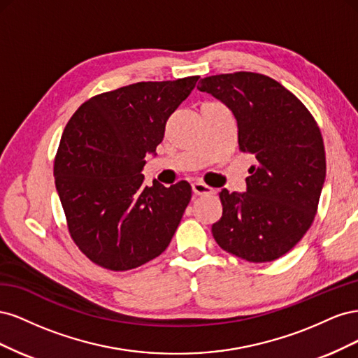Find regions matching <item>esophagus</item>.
I'll return each instance as SVG.
<instances>
[{"mask_svg":"<svg viewBox=\"0 0 358 358\" xmlns=\"http://www.w3.org/2000/svg\"><path fill=\"white\" fill-rule=\"evenodd\" d=\"M192 192L196 194V196H206V194H213V188L208 187L206 183L197 180L192 183Z\"/></svg>","mask_w":358,"mask_h":358,"instance_id":"34e87169","label":"esophagus"}]
</instances>
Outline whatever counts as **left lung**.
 I'll return each mask as SVG.
<instances>
[{
	"label": "left lung",
	"instance_id": "1",
	"mask_svg": "<svg viewBox=\"0 0 358 358\" xmlns=\"http://www.w3.org/2000/svg\"><path fill=\"white\" fill-rule=\"evenodd\" d=\"M197 88L233 112L239 149L257 159L246 192H220L222 216L212 234L224 251L246 262H273L315 218L326 179L320 128L294 94L264 74L209 76Z\"/></svg>",
	"mask_w": 358,
	"mask_h": 358
}]
</instances>
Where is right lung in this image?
Instances as JSON below:
<instances>
[{"label":"right lung","mask_w":358,"mask_h":358,"mask_svg":"<svg viewBox=\"0 0 358 358\" xmlns=\"http://www.w3.org/2000/svg\"><path fill=\"white\" fill-rule=\"evenodd\" d=\"M197 80L138 82L95 95L64 129L53 176L71 239L92 263L122 272L166 251L191 187H148L142 170Z\"/></svg>","instance_id":"obj_1"}]
</instances>
